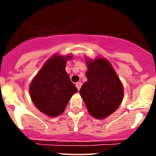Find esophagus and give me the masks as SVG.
<instances>
[{
	"label": "esophagus",
	"mask_w": 156,
	"mask_h": 156,
	"mask_svg": "<svg viewBox=\"0 0 156 156\" xmlns=\"http://www.w3.org/2000/svg\"><path fill=\"white\" fill-rule=\"evenodd\" d=\"M81 86H82V83H81V82H77L76 83V87H77L78 90H79L80 89Z\"/></svg>",
	"instance_id": "esophagus-1"
}]
</instances>
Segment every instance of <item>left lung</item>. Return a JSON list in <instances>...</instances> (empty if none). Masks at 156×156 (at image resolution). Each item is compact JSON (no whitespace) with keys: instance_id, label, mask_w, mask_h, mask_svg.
Returning <instances> with one entry per match:
<instances>
[{"instance_id":"obj_1","label":"left lung","mask_w":156,"mask_h":156,"mask_svg":"<svg viewBox=\"0 0 156 156\" xmlns=\"http://www.w3.org/2000/svg\"><path fill=\"white\" fill-rule=\"evenodd\" d=\"M87 81L80 90L89 113L105 119L113 113L123 98V87L113 67L103 58L87 59Z\"/></svg>"}]
</instances>
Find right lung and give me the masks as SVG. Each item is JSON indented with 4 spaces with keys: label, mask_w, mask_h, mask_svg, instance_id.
I'll use <instances>...</instances> for the list:
<instances>
[{
    "label": "right lung",
    "mask_w": 156,
    "mask_h": 156,
    "mask_svg": "<svg viewBox=\"0 0 156 156\" xmlns=\"http://www.w3.org/2000/svg\"><path fill=\"white\" fill-rule=\"evenodd\" d=\"M72 55H55L48 59L32 80L30 93L33 103L41 112L56 117L64 112L77 88L65 70Z\"/></svg>",
    "instance_id": "obj_1"
}]
</instances>
